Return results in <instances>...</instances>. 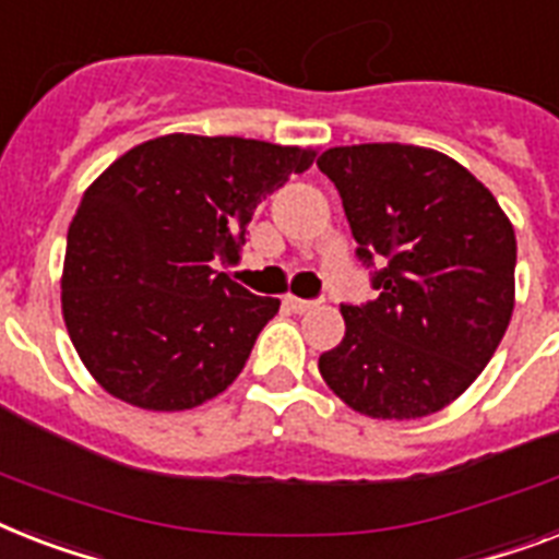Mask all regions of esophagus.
Returning a JSON list of instances; mask_svg holds the SVG:
<instances>
[{"label": "esophagus", "instance_id": "esophagus-1", "mask_svg": "<svg viewBox=\"0 0 559 559\" xmlns=\"http://www.w3.org/2000/svg\"><path fill=\"white\" fill-rule=\"evenodd\" d=\"M284 307L293 312H298V316H304V312H310L312 307H316V301H304V298H295V295H287L284 298Z\"/></svg>", "mask_w": 559, "mask_h": 559}]
</instances>
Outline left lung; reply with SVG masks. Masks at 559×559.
Wrapping results in <instances>:
<instances>
[{"mask_svg":"<svg viewBox=\"0 0 559 559\" xmlns=\"http://www.w3.org/2000/svg\"><path fill=\"white\" fill-rule=\"evenodd\" d=\"M358 258L379 298L342 307L344 338L321 379L370 419H421L460 399L514 312V226L462 163L402 143L326 148Z\"/></svg>","mask_w":559,"mask_h":559,"instance_id":"obj_1","label":"left lung"}]
</instances>
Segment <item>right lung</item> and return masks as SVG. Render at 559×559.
I'll use <instances>...</instances> for the list:
<instances>
[{"label":"right lung","instance_id":"obj_1","mask_svg":"<svg viewBox=\"0 0 559 559\" xmlns=\"http://www.w3.org/2000/svg\"><path fill=\"white\" fill-rule=\"evenodd\" d=\"M316 148L163 134L117 157L68 226L62 319L99 388L143 411H192L224 393L278 298L217 264L240 261L258 203Z\"/></svg>","mask_w":559,"mask_h":559}]
</instances>
